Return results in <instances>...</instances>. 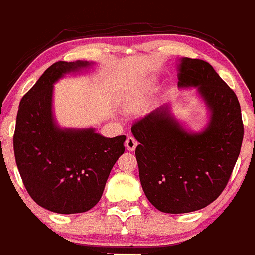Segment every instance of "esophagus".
<instances>
[{
    "label": "esophagus",
    "mask_w": 255,
    "mask_h": 255,
    "mask_svg": "<svg viewBox=\"0 0 255 255\" xmlns=\"http://www.w3.org/2000/svg\"><path fill=\"white\" fill-rule=\"evenodd\" d=\"M136 145H138V141L135 140L134 136H128L126 139V148H127L128 151H134Z\"/></svg>",
    "instance_id": "esophagus-1"
}]
</instances>
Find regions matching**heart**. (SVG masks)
Instances as JSON below:
<instances>
[{
	"label": "heart",
	"instance_id": "heart-1",
	"mask_svg": "<svg viewBox=\"0 0 255 255\" xmlns=\"http://www.w3.org/2000/svg\"><path fill=\"white\" fill-rule=\"evenodd\" d=\"M146 100V92L145 90H141V92H136L130 94L129 96L126 100L125 106L126 109L129 110V111H138L141 107L144 106Z\"/></svg>",
	"mask_w": 255,
	"mask_h": 255
}]
</instances>
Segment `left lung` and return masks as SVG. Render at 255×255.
<instances>
[{
  "mask_svg": "<svg viewBox=\"0 0 255 255\" xmlns=\"http://www.w3.org/2000/svg\"><path fill=\"white\" fill-rule=\"evenodd\" d=\"M178 87H195L210 112L203 132H188L163 105L132 126L146 198L157 210L183 214L213 203L226 187L241 151L243 122L234 90L208 62L181 58Z\"/></svg>",
  "mask_w": 255,
  "mask_h": 255,
  "instance_id": "1",
  "label": "left lung"
}]
</instances>
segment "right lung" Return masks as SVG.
<instances>
[{
  "label": "right lung",
  "mask_w": 255,
  "mask_h": 255,
  "mask_svg": "<svg viewBox=\"0 0 255 255\" xmlns=\"http://www.w3.org/2000/svg\"><path fill=\"white\" fill-rule=\"evenodd\" d=\"M92 64L53 63L18 109L13 146L20 177L34 202L57 214L84 213L98 204L112 167L125 152V135L105 138L94 128L62 129L53 119V84Z\"/></svg>",
  "instance_id": "add662e5"
}]
</instances>
